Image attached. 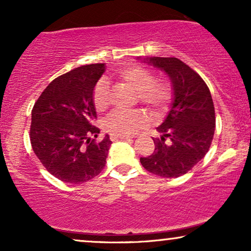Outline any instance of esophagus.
I'll use <instances>...</instances> for the list:
<instances>
[{
    "instance_id": "1",
    "label": "esophagus",
    "mask_w": 251,
    "mask_h": 251,
    "mask_svg": "<svg viewBox=\"0 0 251 251\" xmlns=\"http://www.w3.org/2000/svg\"><path fill=\"white\" fill-rule=\"evenodd\" d=\"M131 137H118V136H111V140H129Z\"/></svg>"
}]
</instances>
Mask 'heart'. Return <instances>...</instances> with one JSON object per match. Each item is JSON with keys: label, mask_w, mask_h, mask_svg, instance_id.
<instances>
[{"label": "heart", "mask_w": 251, "mask_h": 251, "mask_svg": "<svg viewBox=\"0 0 251 251\" xmlns=\"http://www.w3.org/2000/svg\"><path fill=\"white\" fill-rule=\"evenodd\" d=\"M116 78L137 91V99L155 118L166 114L174 98L173 85L166 78H155L152 72L138 65H128L115 73ZM111 96L108 84L98 81L92 91V102L97 111L108 107ZM149 125L144 112L114 111L104 121V129L111 136L128 137L139 132Z\"/></svg>", "instance_id": "1"}]
</instances>
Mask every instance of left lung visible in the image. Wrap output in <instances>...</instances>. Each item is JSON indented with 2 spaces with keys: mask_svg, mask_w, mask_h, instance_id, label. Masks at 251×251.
<instances>
[{
  "mask_svg": "<svg viewBox=\"0 0 251 251\" xmlns=\"http://www.w3.org/2000/svg\"><path fill=\"white\" fill-rule=\"evenodd\" d=\"M153 66L163 70L174 88V102L156 130L153 154L140 157L147 171L163 178L187 174L210 149L215 133V107L210 90L197 72L175 57H152Z\"/></svg>",
  "mask_w": 251,
  "mask_h": 251,
  "instance_id": "left-lung-1",
  "label": "left lung"
}]
</instances>
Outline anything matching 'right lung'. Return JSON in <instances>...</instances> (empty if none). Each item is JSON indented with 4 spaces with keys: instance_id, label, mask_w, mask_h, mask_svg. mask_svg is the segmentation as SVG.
<instances>
[{
    "instance_id": "1",
    "label": "right lung",
    "mask_w": 251,
    "mask_h": 251,
    "mask_svg": "<svg viewBox=\"0 0 251 251\" xmlns=\"http://www.w3.org/2000/svg\"><path fill=\"white\" fill-rule=\"evenodd\" d=\"M104 71V64H91L60 75L44 89L32 109L29 139L34 153L65 183H84L105 167L112 142L108 135L97 139L92 102V91Z\"/></svg>"
}]
</instances>
